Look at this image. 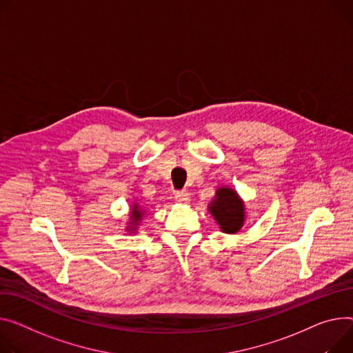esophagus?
Listing matches in <instances>:
<instances>
[{
	"label": "esophagus",
	"mask_w": 353,
	"mask_h": 353,
	"mask_svg": "<svg viewBox=\"0 0 353 353\" xmlns=\"http://www.w3.org/2000/svg\"><path fill=\"white\" fill-rule=\"evenodd\" d=\"M174 197H176V200H177L179 203H181V204H189V203H190V194L185 193V192H177Z\"/></svg>",
	"instance_id": "34e87169"
}]
</instances>
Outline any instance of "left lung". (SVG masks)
Instances as JSON below:
<instances>
[{
	"mask_svg": "<svg viewBox=\"0 0 353 353\" xmlns=\"http://www.w3.org/2000/svg\"><path fill=\"white\" fill-rule=\"evenodd\" d=\"M208 211L225 234H237L247 217L244 200L228 185H221L216 190L214 199L208 204Z\"/></svg>",
	"mask_w": 353,
	"mask_h": 353,
	"instance_id": "1",
	"label": "left lung"
}]
</instances>
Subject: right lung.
Returning <instances> with one entry per match:
<instances>
[{
    "label": "right lung",
    "mask_w": 353,
    "mask_h": 353,
    "mask_svg": "<svg viewBox=\"0 0 353 353\" xmlns=\"http://www.w3.org/2000/svg\"><path fill=\"white\" fill-rule=\"evenodd\" d=\"M148 213V208L140 205L137 201H134L132 205H130V211H129V221L126 223V227L125 230L130 234H136L137 232V228L140 225V223H142V220L145 219Z\"/></svg>",
    "instance_id": "obj_1"
}]
</instances>
